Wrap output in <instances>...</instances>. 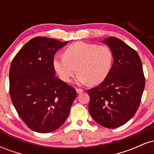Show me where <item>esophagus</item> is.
<instances>
[{
    "label": "esophagus",
    "mask_w": 154,
    "mask_h": 154,
    "mask_svg": "<svg viewBox=\"0 0 154 154\" xmlns=\"http://www.w3.org/2000/svg\"><path fill=\"white\" fill-rule=\"evenodd\" d=\"M76 91H77V94H81V93H83V90L79 89V88H77V89H76Z\"/></svg>",
    "instance_id": "34e87169"
}]
</instances>
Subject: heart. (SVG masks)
Segmentation results:
<instances>
[{
	"label": "heart",
	"mask_w": 154,
	"mask_h": 154,
	"mask_svg": "<svg viewBox=\"0 0 154 154\" xmlns=\"http://www.w3.org/2000/svg\"><path fill=\"white\" fill-rule=\"evenodd\" d=\"M64 55H56L53 60L55 71L63 82H69L77 69V82L98 85L108 77L112 66V52L106 45L75 42Z\"/></svg>",
	"instance_id": "1"
}]
</instances>
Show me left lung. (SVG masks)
<instances>
[{"label": "left lung", "mask_w": 154, "mask_h": 154, "mask_svg": "<svg viewBox=\"0 0 154 154\" xmlns=\"http://www.w3.org/2000/svg\"><path fill=\"white\" fill-rule=\"evenodd\" d=\"M114 61L108 77L87 91L88 111L93 119L107 128L122 126L135 115L145 88L142 62L136 51L115 37L103 41Z\"/></svg>", "instance_id": "left-lung-1"}]
</instances>
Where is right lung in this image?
Wrapping results in <instances>:
<instances>
[{
  "label": "right lung",
  "mask_w": 154,
  "mask_h": 154,
  "mask_svg": "<svg viewBox=\"0 0 154 154\" xmlns=\"http://www.w3.org/2000/svg\"><path fill=\"white\" fill-rule=\"evenodd\" d=\"M54 38L36 37L12 60L9 93L24 122L33 131L48 133L59 128L69 115L77 93L55 75L53 60L66 45Z\"/></svg>",
  "instance_id": "obj_1"
}]
</instances>
